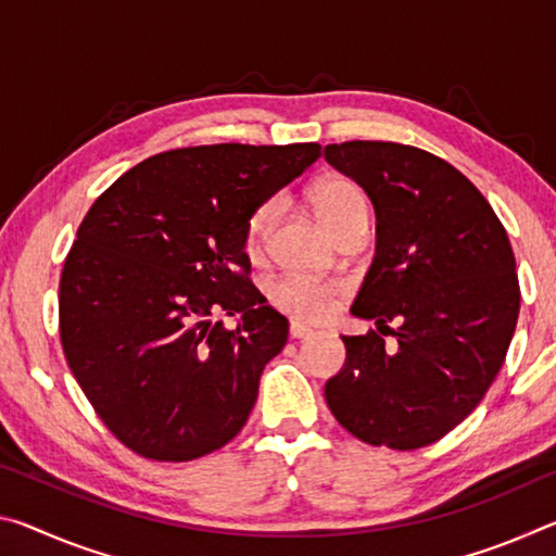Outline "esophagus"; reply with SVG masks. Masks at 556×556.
Instances as JSON below:
<instances>
[{"mask_svg":"<svg viewBox=\"0 0 556 556\" xmlns=\"http://www.w3.org/2000/svg\"><path fill=\"white\" fill-rule=\"evenodd\" d=\"M289 336H291V338H312V336H314V328H308V326L299 324V321H291Z\"/></svg>","mask_w":556,"mask_h":556,"instance_id":"obj_1","label":"esophagus"}]
</instances>
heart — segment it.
Returning a JSON list of instances; mask_svg holds the SVG:
<instances>
[{
  "label": "heart",
  "mask_w": 556,
  "mask_h": 556,
  "mask_svg": "<svg viewBox=\"0 0 556 556\" xmlns=\"http://www.w3.org/2000/svg\"><path fill=\"white\" fill-rule=\"evenodd\" d=\"M312 208L316 218L324 223V228L338 238L345 230L355 228V225H368V199L365 193L348 178H326V181L316 184L312 195ZM279 211L277 201H267L265 205L252 213L244 230V250L250 257H257L265 250L267 235L275 225ZM338 285L321 279H308V277H279L267 287V299L281 312L301 318V321H318L328 314L331 301L338 294Z\"/></svg>",
  "instance_id": "obj_1"
}]
</instances>
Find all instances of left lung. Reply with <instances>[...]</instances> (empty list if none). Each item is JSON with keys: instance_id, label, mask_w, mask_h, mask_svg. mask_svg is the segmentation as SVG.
<instances>
[{"instance_id": "8db88e82", "label": "left lung", "mask_w": 556, "mask_h": 556, "mask_svg": "<svg viewBox=\"0 0 556 556\" xmlns=\"http://www.w3.org/2000/svg\"><path fill=\"white\" fill-rule=\"evenodd\" d=\"M324 156L368 193L378 220L351 314L395 338L343 336L326 402L365 444L429 446L478 407L505 361L520 314L510 240L483 193L425 149L343 142Z\"/></svg>"}]
</instances>
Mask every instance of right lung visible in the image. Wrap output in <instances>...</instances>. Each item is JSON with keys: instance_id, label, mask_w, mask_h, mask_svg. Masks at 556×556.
<instances>
[{"instance_id": "add662e5", "label": "right lung", "mask_w": 556, "mask_h": 556, "mask_svg": "<svg viewBox=\"0 0 556 556\" xmlns=\"http://www.w3.org/2000/svg\"><path fill=\"white\" fill-rule=\"evenodd\" d=\"M321 147L211 144L156 154L92 203L65 257L61 343L122 444L193 460L248 421L289 321L250 285L244 230ZM213 313L240 315L232 332Z\"/></svg>"}]
</instances>
